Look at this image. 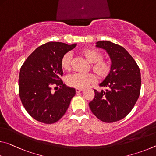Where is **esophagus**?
Listing matches in <instances>:
<instances>
[{"label": "esophagus", "mask_w": 156, "mask_h": 156, "mask_svg": "<svg viewBox=\"0 0 156 156\" xmlns=\"http://www.w3.org/2000/svg\"><path fill=\"white\" fill-rule=\"evenodd\" d=\"M83 90V89H82V88H76V92H80V91H82Z\"/></svg>", "instance_id": "34e87169"}]
</instances>
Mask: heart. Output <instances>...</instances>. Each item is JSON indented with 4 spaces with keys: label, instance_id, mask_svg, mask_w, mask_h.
Returning a JSON list of instances; mask_svg holds the SVG:
<instances>
[{
    "label": "heart",
    "instance_id": "b5f03b06",
    "mask_svg": "<svg viewBox=\"0 0 156 156\" xmlns=\"http://www.w3.org/2000/svg\"><path fill=\"white\" fill-rule=\"evenodd\" d=\"M80 53L89 62L92 64L91 69L98 78L104 79L109 75L111 71V66L108 62L102 60L103 55L99 51L94 48H86L81 50ZM71 62V56L70 53H66L61 60V66L63 70H70ZM96 80V76L92 73H75L69 76L67 84L73 87L84 88L91 83H95Z\"/></svg>",
    "mask_w": 156,
    "mask_h": 156
}]
</instances>
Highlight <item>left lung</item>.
<instances>
[{"instance_id":"8db88e82","label":"left lung","mask_w":156,"mask_h":156,"mask_svg":"<svg viewBox=\"0 0 156 156\" xmlns=\"http://www.w3.org/2000/svg\"><path fill=\"white\" fill-rule=\"evenodd\" d=\"M96 44V47L106 51L112 64L110 74L99 85L108 89L101 91L94 90V98L89 106L102 122H117L129 114L139 98L140 68L123 47L109 41H99Z\"/></svg>"}]
</instances>
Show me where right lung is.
Returning <instances> with one entry per match:
<instances>
[{
	"mask_svg": "<svg viewBox=\"0 0 156 156\" xmlns=\"http://www.w3.org/2000/svg\"><path fill=\"white\" fill-rule=\"evenodd\" d=\"M76 45L55 41L44 44L36 48L21 66L19 96L25 109L38 122L51 124L60 120L76 94L75 89L63 84L60 76L63 75L62 58ZM53 85L61 88L53 92Z\"/></svg>",
	"mask_w": 156,
	"mask_h": 156,
	"instance_id": "1",
	"label": "right lung"
}]
</instances>
